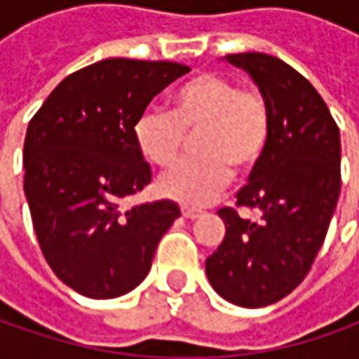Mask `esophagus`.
Segmentation results:
<instances>
[{"instance_id":"obj_1","label":"esophagus","mask_w":359,"mask_h":359,"mask_svg":"<svg viewBox=\"0 0 359 359\" xmlns=\"http://www.w3.org/2000/svg\"><path fill=\"white\" fill-rule=\"evenodd\" d=\"M182 215L187 217V219H196L198 215H201V210L194 208V205H187V203H182Z\"/></svg>"}]
</instances>
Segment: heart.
Returning a JSON list of instances; mask_svg holds the SVG:
<instances>
[{"label": "heart", "mask_w": 359, "mask_h": 359, "mask_svg": "<svg viewBox=\"0 0 359 359\" xmlns=\"http://www.w3.org/2000/svg\"><path fill=\"white\" fill-rule=\"evenodd\" d=\"M200 130L196 147L201 158L180 161L159 177V189L173 200L205 203L228 186L231 170H254L271 130L268 100L255 86L208 72L173 91L172 111H144L133 135L147 161L168 168L180 156L186 133Z\"/></svg>", "instance_id": "1"}]
</instances>
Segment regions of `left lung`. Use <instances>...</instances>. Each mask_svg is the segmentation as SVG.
<instances>
[{
    "label": "left lung",
    "mask_w": 359,
    "mask_h": 359,
    "mask_svg": "<svg viewBox=\"0 0 359 359\" xmlns=\"http://www.w3.org/2000/svg\"><path fill=\"white\" fill-rule=\"evenodd\" d=\"M254 77L271 111L266 151L236 208H222L226 238L205 259L214 290L241 308H264L308 276L341 187L339 128L322 95L292 65L268 53H229ZM240 207L260 212L245 220Z\"/></svg>",
    "instance_id": "8db88e82"
}]
</instances>
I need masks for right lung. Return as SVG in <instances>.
Masks as SVG:
<instances>
[{
    "label": "right lung",
    "mask_w": 359,
    "mask_h": 359,
    "mask_svg": "<svg viewBox=\"0 0 359 359\" xmlns=\"http://www.w3.org/2000/svg\"><path fill=\"white\" fill-rule=\"evenodd\" d=\"M189 72L184 63L109 57L63 79L37 109L23 144V189L53 273L77 294L118 297L142 283L161 236L180 217L159 200L121 201L151 182L133 126Z\"/></svg>",
    "instance_id": "add662e5"
}]
</instances>
